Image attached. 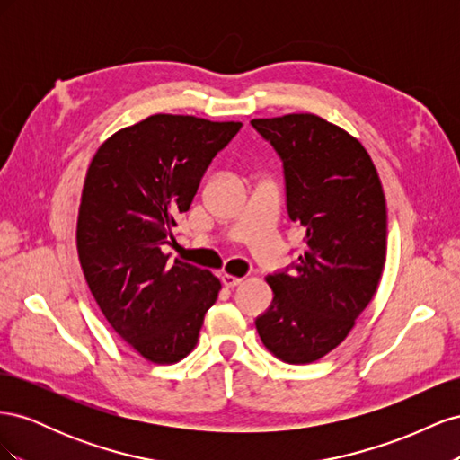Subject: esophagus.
Listing matches in <instances>:
<instances>
[{
	"instance_id": "esophagus-1",
	"label": "esophagus",
	"mask_w": 460,
	"mask_h": 460,
	"mask_svg": "<svg viewBox=\"0 0 460 460\" xmlns=\"http://www.w3.org/2000/svg\"><path fill=\"white\" fill-rule=\"evenodd\" d=\"M242 282H243V278L232 276V274H222V284H225L226 288H235V286H240Z\"/></svg>"
}]
</instances>
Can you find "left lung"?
Instances as JSON below:
<instances>
[{
  "label": "left lung",
  "instance_id": "left-lung-1",
  "mask_svg": "<svg viewBox=\"0 0 460 460\" xmlns=\"http://www.w3.org/2000/svg\"><path fill=\"white\" fill-rule=\"evenodd\" d=\"M284 164L289 218L305 249L267 276L272 305L255 326L284 363L307 365L347 338L372 301L385 262L387 215L376 166L357 137L311 113L253 119Z\"/></svg>",
  "mask_w": 460,
  "mask_h": 460
}]
</instances>
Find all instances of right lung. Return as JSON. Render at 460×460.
Wrapping results in <instances>:
<instances>
[{
  "label": "right lung",
  "mask_w": 460,
  "mask_h": 460,
  "mask_svg": "<svg viewBox=\"0 0 460 460\" xmlns=\"http://www.w3.org/2000/svg\"><path fill=\"white\" fill-rule=\"evenodd\" d=\"M242 122L151 115L109 137L88 166L76 247L107 323L144 358L191 353L220 280L163 253L213 157Z\"/></svg>",
  "instance_id": "obj_1"
}]
</instances>
